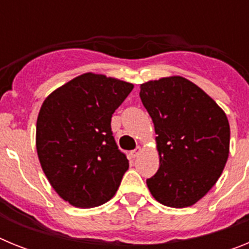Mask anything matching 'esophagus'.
<instances>
[{
  "label": "esophagus",
  "mask_w": 249,
  "mask_h": 249,
  "mask_svg": "<svg viewBox=\"0 0 249 249\" xmlns=\"http://www.w3.org/2000/svg\"><path fill=\"white\" fill-rule=\"evenodd\" d=\"M140 153H141V148H140V147H137V148H136V149L131 151V153H129V155H131L132 158H136L138 155H140Z\"/></svg>",
  "instance_id": "34e87169"
}]
</instances>
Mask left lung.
<instances>
[{
	"instance_id": "8db88e82",
	"label": "left lung",
	"mask_w": 249,
	"mask_h": 249,
	"mask_svg": "<svg viewBox=\"0 0 249 249\" xmlns=\"http://www.w3.org/2000/svg\"><path fill=\"white\" fill-rule=\"evenodd\" d=\"M140 97L158 135L160 168L147 179L149 192L164 206H192L223 172L230 153L227 116L203 89L179 76L141 85Z\"/></svg>"
}]
</instances>
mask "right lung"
Wrapping results in <instances>:
<instances>
[{"instance_id": "obj_1", "label": "right lung", "mask_w": 249, "mask_h": 249, "mask_svg": "<svg viewBox=\"0 0 249 249\" xmlns=\"http://www.w3.org/2000/svg\"><path fill=\"white\" fill-rule=\"evenodd\" d=\"M132 89V83L89 72L57 89L41 106L39 163L53 190L72 206H101L117 192L129 164L112 135L111 118Z\"/></svg>"}]
</instances>
